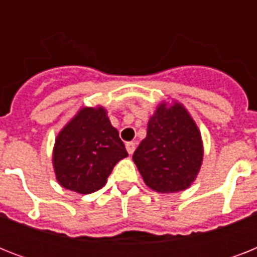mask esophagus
<instances>
[{
  "mask_svg": "<svg viewBox=\"0 0 257 257\" xmlns=\"http://www.w3.org/2000/svg\"><path fill=\"white\" fill-rule=\"evenodd\" d=\"M125 147H126V151H128L129 155H132V153L135 152V149H136V143L131 141V143H126V144H125Z\"/></svg>",
  "mask_w": 257,
  "mask_h": 257,
  "instance_id": "obj_1",
  "label": "esophagus"
}]
</instances>
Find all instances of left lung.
<instances>
[{"instance_id":"left-lung-1","label":"left lung","mask_w":257,"mask_h":257,"mask_svg":"<svg viewBox=\"0 0 257 257\" xmlns=\"http://www.w3.org/2000/svg\"><path fill=\"white\" fill-rule=\"evenodd\" d=\"M133 161L153 191L172 193L193 183L203 161V143L195 121L181 105L157 108Z\"/></svg>"}]
</instances>
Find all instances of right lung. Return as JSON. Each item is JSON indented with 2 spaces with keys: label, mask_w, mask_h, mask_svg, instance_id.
I'll use <instances>...</instances> for the list:
<instances>
[{
  "label": "right lung",
  "mask_w": 257,
  "mask_h": 257,
  "mask_svg": "<svg viewBox=\"0 0 257 257\" xmlns=\"http://www.w3.org/2000/svg\"><path fill=\"white\" fill-rule=\"evenodd\" d=\"M128 156L104 108H84L62 129L53 151L56 177L82 195L98 191L114 165Z\"/></svg>",
  "instance_id": "1"
}]
</instances>
